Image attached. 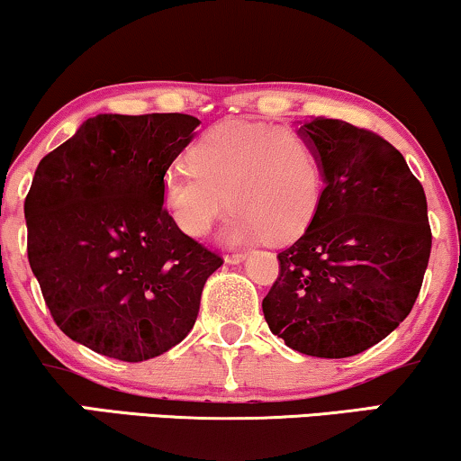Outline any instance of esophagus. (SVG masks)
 Returning a JSON list of instances; mask_svg holds the SVG:
<instances>
[{
	"mask_svg": "<svg viewBox=\"0 0 461 461\" xmlns=\"http://www.w3.org/2000/svg\"><path fill=\"white\" fill-rule=\"evenodd\" d=\"M223 259H225V264L236 266V264H240V261L247 259V253H238V250H236V253H227Z\"/></svg>",
	"mask_w": 461,
	"mask_h": 461,
	"instance_id": "obj_1",
	"label": "esophagus"
}]
</instances>
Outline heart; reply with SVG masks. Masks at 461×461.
I'll use <instances>...</instances> for the list:
<instances>
[{"mask_svg":"<svg viewBox=\"0 0 461 461\" xmlns=\"http://www.w3.org/2000/svg\"><path fill=\"white\" fill-rule=\"evenodd\" d=\"M189 166L163 176V206L189 238H203L225 212L221 240H294L311 225L323 194L311 140L289 127L223 121L189 149Z\"/></svg>","mask_w":461,"mask_h":461,"instance_id":"heart-1","label":"heart"}]
</instances>
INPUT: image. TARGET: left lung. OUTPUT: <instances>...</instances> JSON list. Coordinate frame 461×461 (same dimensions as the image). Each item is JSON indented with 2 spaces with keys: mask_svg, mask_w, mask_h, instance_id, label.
<instances>
[{
  "mask_svg": "<svg viewBox=\"0 0 461 461\" xmlns=\"http://www.w3.org/2000/svg\"><path fill=\"white\" fill-rule=\"evenodd\" d=\"M317 150L323 194L261 302L267 328L294 351L351 357L409 317L432 249L428 202L398 149L338 119L295 125Z\"/></svg>",
  "mask_w": 461,
  "mask_h": 461,
  "instance_id": "left-lung-1",
  "label": "left lung"
}]
</instances>
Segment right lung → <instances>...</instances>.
<instances>
[{"mask_svg": "<svg viewBox=\"0 0 461 461\" xmlns=\"http://www.w3.org/2000/svg\"><path fill=\"white\" fill-rule=\"evenodd\" d=\"M189 114H97L38 163L27 255L61 331L121 361L153 359L194 328L219 255L185 236L161 183L195 138Z\"/></svg>", "mask_w": 461, "mask_h": 461, "instance_id": "add662e5", "label": "right lung"}]
</instances>
